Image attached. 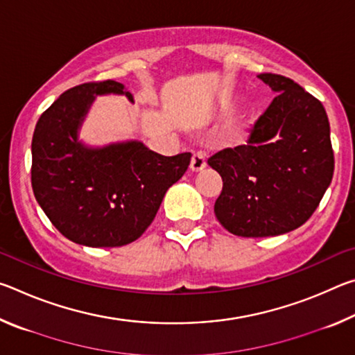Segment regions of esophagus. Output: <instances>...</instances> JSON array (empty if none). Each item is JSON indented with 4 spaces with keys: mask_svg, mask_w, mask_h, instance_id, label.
Here are the masks:
<instances>
[{
    "mask_svg": "<svg viewBox=\"0 0 355 355\" xmlns=\"http://www.w3.org/2000/svg\"><path fill=\"white\" fill-rule=\"evenodd\" d=\"M191 171L192 172H202L207 167V161H205V155L203 153H194L191 159Z\"/></svg>",
    "mask_w": 355,
    "mask_h": 355,
    "instance_id": "obj_1",
    "label": "esophagus"
}]
</instances>
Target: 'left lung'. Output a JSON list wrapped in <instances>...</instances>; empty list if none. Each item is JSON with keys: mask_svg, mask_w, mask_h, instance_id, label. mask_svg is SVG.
Returning a JSON list of instances; mask_svg holds the SVG:
<instances>
[{"mask_svg": "<svg viewBox=\"0 0 355 355\" xmlns=\"http://www.w3.org/2000/svg\"><path fill=\"white\" fill-rule=\"evenodd\" d=\"M277 97L245 146L208 159L222 177L214 203L220 225L236 236H277L307 222L334 175L330 125L320 100L290 78L261 73Z\"/></svg>", "mask_w": 355, "mask_h": 355, "instance_id": "8db88e82", "label": "left lung"}]
</instances>
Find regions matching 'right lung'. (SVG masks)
I'll return each instance as SVG.
<instances>
[{
	"mask_svg": "<svg viewBox=\"0 0 355 355\" xmlns=\"http://www.w3.org/2000/svg\"><path fill=\"white\" fill-rule=\"evenodd\" d=\"M110 94L133 103L123 84L112 80L65 91L40 116L31 144L35 200L65 238L87 248L136 241L191 163V153L163 156L141 141L84 144V119L97 95Z\"/></svg>",
	"mask_w": 355,
	"mask_h": 355,
	"instance_id": "right-lung-1",
	"label": "right lung"
}]
</instances>
